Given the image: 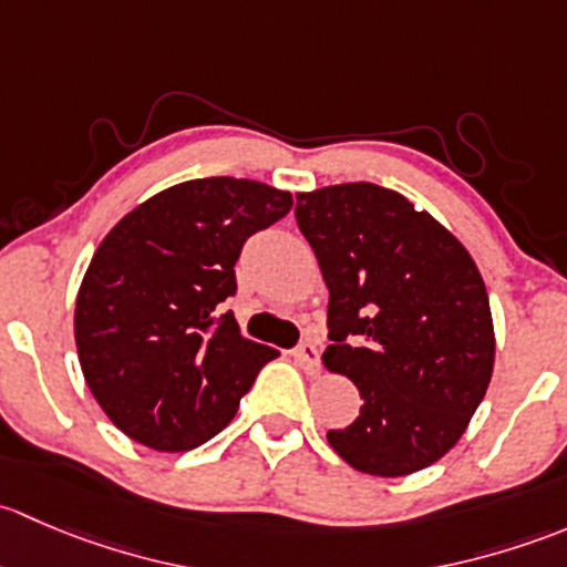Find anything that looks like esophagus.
<instances>
[{
	"mask_svg": "<svg viewBox=\"0 0 567 567\" xmlns=\"http://www.w3.org/2000/svg\"><path fill=\"white\" fill-rule=\"evenodd\" d=\"M295 360L297 363H300V369L306 371V373H319V347L317 343H311V341H306V343H300V347L295 349Z\"/></svg>",
	"mask_w": 567,
	"mask_h": 567,
	"instance_id": "esophagus-1",
	"label": "esophagus"
}]
</instances>
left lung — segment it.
<instances>
[{"instance_id":"8db88e82","label":"left lung","mask_w":567,"mask_h":567,"mask_svg":"<svg viewBox=\"0 0 567 567\" xmlns=\"http://www.w3.org/2000/svg\"><path fill=\"white\" fill-rule=\"evenodd\" d=\"M327 302V369L352 379L360 414L327 442L349 466L401 477L464 434L494 371V324L475 261L410 198L373 183L297 196Z\"/></svg>"}]
</instances>
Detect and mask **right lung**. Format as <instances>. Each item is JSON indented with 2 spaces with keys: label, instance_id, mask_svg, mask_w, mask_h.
Wrapping results in <instances>:
<instances>
[{
  "label": "right lung",
  "instance_id": "right-lung-1",
  "mask_svg": "<svg viewBox=\"0 0 567 567\" xmlns=\"http://www.w3.org/2000/svg\"><path fill=\"white\" fill-rule=\"evenodd\" d=\"M289 209L286 190L207 177L147 198L109 231L75 300V347L122 434L177 453L229 425L278 352L245 338L224 302L243 245Z\"/></svg>",
  "mask_w": 567,
  "mask_h": 567
}]
</instances>
